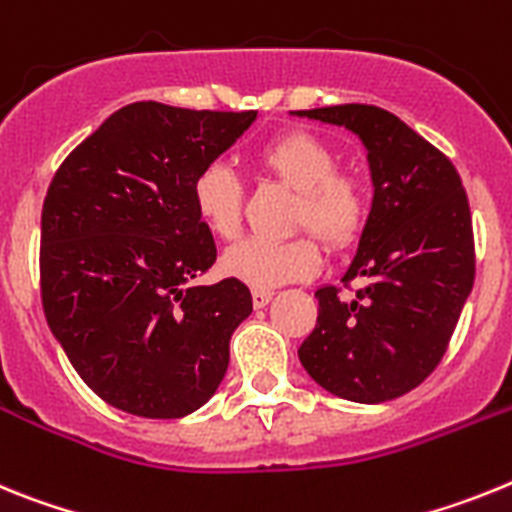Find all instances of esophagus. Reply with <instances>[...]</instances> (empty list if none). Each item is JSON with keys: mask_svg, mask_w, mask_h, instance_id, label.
<instances>
[{"mask_svg": "<svg viewBox=\"0 0 512 512\" xmlns=\"http://www.w3.org/2000/svg\"><path fill=\"white\" fill-rule=\"evenodd\" d=\"M270 299H273V291H268V288H255V291H252V304H255L257 309L268 306Z\"/></svg>", "mask_w": 512, "mask_h": 512, "instance_id": "esophagus-1", "label": "esophagus"}]
</instances>
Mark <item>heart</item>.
<instances>
[{"instance_id": "b5f03b06", "label": "heart", "mask_w": 512, "mask_h": 512, "mask_svg": "<svg viewBox=\"0 0 512 512\" xmlns=\"http://www.w3.org/2000/svg\"><path fill=\"white\" fill-rule=\"evenodd\" d=\"M255 162L260 172L296 190L288 229L314 233L330 252L348 250L358 242L368 221L366 185L355 172L337 167V154L327 141L314 133L288 131L262 146ZM190 198L198 219L213 237L224 242L239 237L244 190L226 164H206L193 177ZM313 238L293 234L278 242L244 239L226 252L221 270L252 288L304 281L317 273L322 262Z\"/></svg>"}]
</instances>
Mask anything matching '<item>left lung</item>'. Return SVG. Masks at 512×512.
I'll use <instances>...</instances> for the list:
<instances>
[{
	"label": "left lung",
	"instance_id": "obj_1",
	"mask_svg": "<svg viewBox=\"0 0 512 512\" xmlns=\"http://www.w3.org/2000/svg\"><path fill=\"white\" fill-rule=\"evenodd\" d=\"M299 115L358 133L373 177L371 216L342 278L353 299L335 286L314 293L301 366L335 397L389 402L441 363L474 286L469 198L451 159L389 110L350 102Z\"/></svg>",
	"mask_w": 512,
	"mask_h": 512
}]
</instances>
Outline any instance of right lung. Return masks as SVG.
Segmentation results:
<instances>
[{
  "mask_svg": "<svg viewBox=\"0 0 512 512\" xmlns=\"http://www.w3.org/2000/svg\"><path fill=\"white\" fill-rule=\"evenodd\" d=\"M255 115L133 102L71 151L48 185L46 322L110 407L177 420L224 379L231 332L250 317L252 296L237 278L193 283L216 262V244L190 188Z\"/></svg>",
  "mask_w": 512,
  "mask_h": 512,
  "instance_id": "1",
  "label": "right lung"
}]
</instances>
